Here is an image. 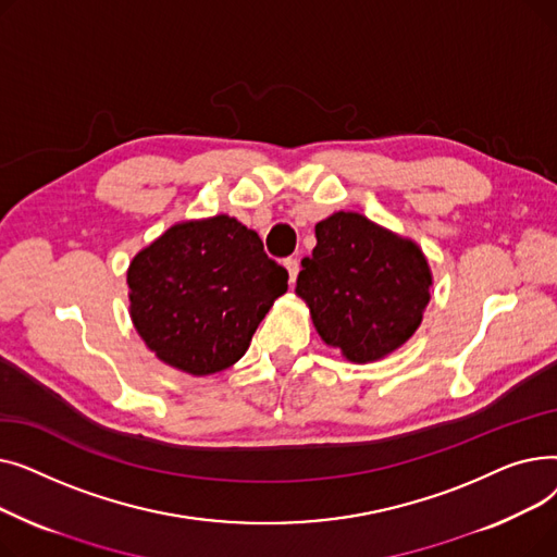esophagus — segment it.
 Listing matches in <instances>:
<instances>
[{"instance_id":"esophagus-1","label":"esophagus","mask_w":557,"mask_h":557,"mask_svg":"<svg viewBox=\"0 0 557 557\" xmlns=\"http://www.w3.org/2000/svg\"><path fill=\"white\" fill-rule=\"evenodd\" d=\"M284 267L288 271V282L294 284L298 280V273H300V261L296 257H288V259H284Z\"/></svg>"}]
</instances>
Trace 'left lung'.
<instances>
[{
  "label": "left lung",
  "instance_id": "left-lung-1",
  "mask_svg": "<svg viewBox=\"0 0 557 557\" xmlns=\"http://www.w3.org/2000/svg\"><path fill=\"white\" fill-rule=\"evenodd\" d=\"M315 239L296 294L320 338L355 363L382 359L411 338L431 286L422 250L355 212L320 221Z\"/></svg>",
  "mask_w": 557,
  "mask_h": 557
}]
</instances>
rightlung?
<instances>
[{
	"mask_svg": "<svg viewBox=\"0 0 557 557\" xmlns=\"http://www.w3.org/2000/svg\"><path fill=\"white\" fill-rule=\"evenodd\" d=\"M135 330L158 359L189 374L239 361L288 273L255 230L225 214L173 225L128 269Z\"/></svg>",
	"mask_w": 557,
	"mask_h": 557,
	"instance_id": "1",
	"label": "right lung"
}]
</instances>
